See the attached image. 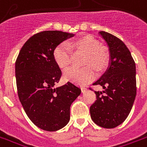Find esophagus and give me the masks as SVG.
Instances as JSON below:
<instances>
[{"label": "esophagus", "instance_id": "34e87169", "mask_svg": "<svg viewBox=\"0 0 147 147\" xmlns=\"http://www.w3.org/2000/svg\"><path fill=\"white\" fill-rule=\"evenodd\" d=\"M86 89H87V88H86V87H83V86H82V87H81L82 92H85L86 91Z\"/></svg>", "mask_w": 147, "mask_h": 147}]
</instances>
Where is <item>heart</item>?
Segmentation results:
<instances>
[{
  "mask_svg": "<svg viewBox=\"0 0 147 147\" xmlns=\"http://www.w3.org/2000/svg\"><path fill=\"white\" fill-rule=\"evenodd\" d=\"M71 49L86 52L82 68L71 67L66 69L64 77L66 80L78 85H86L92 81L96 77V71H101L109 65V54L106 48L100 46L99 41L91 35H86L74 40L69 44H59L53 51V57L57 65L62 69L67 68L71 63Z\"/></svg>",
  "mask_w": 147,
  "mask_h": 147,
  "instance_id": "1",
  "label": "heart"
}]
</instances>
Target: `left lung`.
Instances as JSON below:
<instances>
[{"instance_id": "1", "label": "left lung", "mask_w": 147, "mask_h": 147, "mask_svg": "<svg viewBox=\"0 0 147 147\" xmlns=\"http://www.w3.org/2000/svg\"><path fill=\"white\" fill-rule=\"evenodd\" d=\"M110 53L109 66L92 85L104 91H95L96 100L90 106L92 119L103 128H115L130 113L136 95V65L128 48L117 37L99 31Z\"/></svg>"}]
</instances>
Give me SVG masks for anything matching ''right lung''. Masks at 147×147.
<instances>
[{"mask_svg": "<svg viewBox=\"0 0 147 147\" xmlns=\"http://www.w3.org/2000/svg\"><path fill=\"white\" fill-rule=\"evenodd\" d=\"M73 34L45 31L24 43L15 62L18 95L27 116L45 131H57L70 119V106L81 93L80 88L68 82L55 88L61 71L53 57L54 49Z\"/></svg>", "mask_w": 147, "mask_h": 147, "instance_id": "1", "label": "right lung"}]
</instances>
